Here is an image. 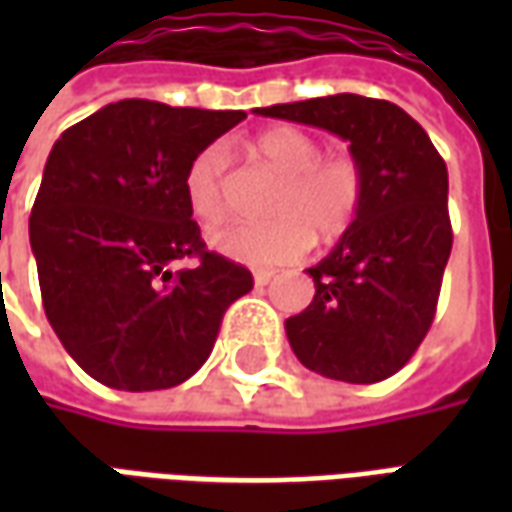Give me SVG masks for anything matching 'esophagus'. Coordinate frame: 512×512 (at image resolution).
Returning <instances> with one entry per match:
<instances>
[{
	"label": "esophagus",
	"mask_w": 512,
	"mask_h": 512,
	"mask_svg": "<svg viewBox=\"0 0 512 512\" xmlns=\"http://www.w3.org/2000/svg\"><path fill=\"white\" fill-rule=\"evenodd\" d=\"M271 279H274V271H266V268L255 271V285H257V288H266Z\"/></svg>",
	"instance_id": "34e87169"
}]
</instances>
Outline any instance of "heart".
Segmentation results:
<instances>
[{"instance_id": "heart-1", "label": "heart", "mask_w": 512, "mask_h": 512, "mask_svg": "<svg viewBox=\"0 0 512 512\" xmlns=\"http://www.w3.org/2000/svg\"><path fill=\"white\" fill-rule=\"evenodd\" d=\"M252 156L279 175L266 202L271 219L213 230L208 241L219 255L252 268L285 266L312 241L332 244L354 227L367 197L365 164L354 153H321L318 139L299 128H271L252 142ZM222 175L219 145L200 150L183 175L186 205L205 227L224 219Z\"/></svg>"}]
</instances>
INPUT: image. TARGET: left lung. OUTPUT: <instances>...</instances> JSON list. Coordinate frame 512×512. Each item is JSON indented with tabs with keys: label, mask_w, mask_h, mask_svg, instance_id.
I'll list each match as a JSON object with an SVG mask.
<instances>
[{
	"label": "left lung",
	"mask_w": 512,
	"mask_h": 512,
	"mask_svg": "<svg viewBox=\"0 0 512 512\" xmlns=\"http://www.w3.org/2000/svg\"><path fill=\"white\" fill-rule=\"evenodd\" d=\"M337 134L367 172L354 227L318 266L310 307L285 321L290 348L318 376L376 384L425 340L450 260L447 164L400 106L340 93L255 109Z\"/></svg>",
	"instance_id": "1"
}]
</instances>
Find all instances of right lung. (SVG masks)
<instances>
[{
	"mask_svg": "<svg viewBox=\"0 0 512 512\" xmlns=\"http://www.w3.org/2000/svg\"><path fill=\"white\" fill-rule=\"evenodd\" d=\"M246 112L126 98L54 142L29 216L51 329L87 376L153 392L211 356L224 310L252 274L205 249L183 175ZM191 256V269L171 263Z\"/></svg>",
	"mask_w": 512,
	"mask_h": 512,
	"instance_id": "1",
	"label": "right lung"
}]
</instances>
